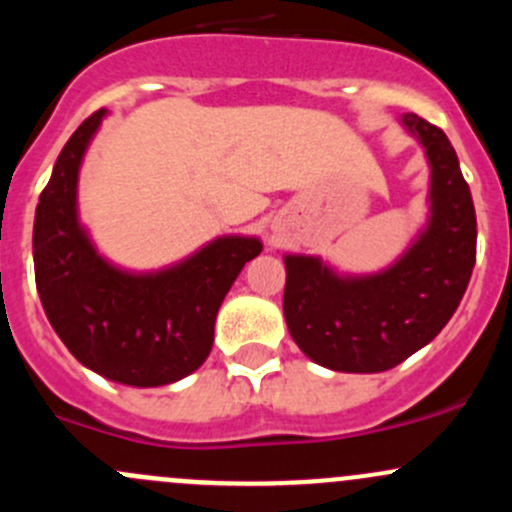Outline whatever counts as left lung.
Returning a JSON list of instances; mask_svg holds the SVG:
<instances>
[{
  "label": "left lung",
  "mask_w": 512,
  "mask_h": 512,
  "mask_svg": "<svg viewBox=\"0 0 512 512\" xmlns=\"http://www.w3.org/2000/svg\"><path fill=\"white\" fill-rule=\"evenodd\" d=\"M401 123L431 163V218L414 245L366 277H339L319 257H285L289 334L334 371L376 374L426 347L458 309L476 265V208L451 141L416 113Z\"/></svg>",
  "instance_id": "8db88e82"
}]
</instances>
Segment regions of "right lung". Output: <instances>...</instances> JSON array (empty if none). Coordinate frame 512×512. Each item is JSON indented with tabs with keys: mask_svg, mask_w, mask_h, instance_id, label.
Listing matches in <instances>:
<instances>
[{
	"mask_svg": "<svg viewBox=\"0 0 512 512\" xmlns=\"http://www.w3.org/2000/svg\"><path fill=\"white\" fill-rule=\"evenodd\" d=\"M106 111L81 123L59 153L34 218V277L41 307L71 354L128 386H163L193 374L213 349L215 317L257 237H218L193 257L151 275L108 265L76 215L86 148Z\"/></svg>",
	"mask_w": 512,
	"mask_h": 512,
	"instance_id": "right-lung-1",
	"label": "right lung"
}]
</instances>
